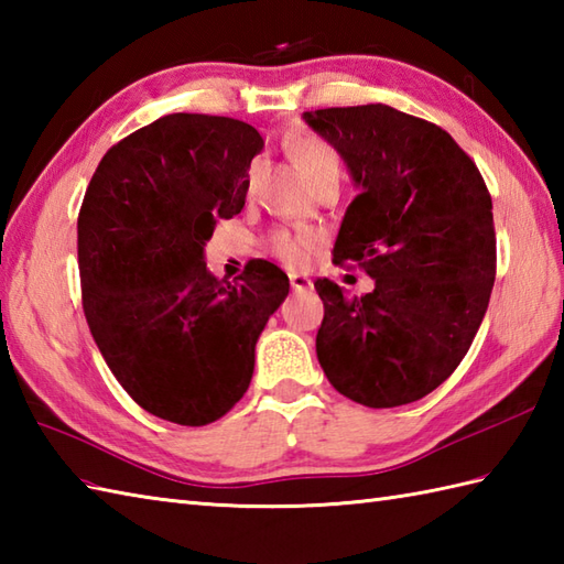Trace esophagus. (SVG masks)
Returning a JSON list of instances; mask_svg holds the SVG:
<instances>
[{
    "mask_svg": "<svg viewBox=\"0 0 564 564\" xmlns=\"http://www.w3.org/2000/svg\"><path fill=\"white\" fill-rule=\"evenodd\" d=\"M291 289H293L295 293L313 291V281H310L305 273H291Z\"/></svg>",
    "mask_w": 564,
    "mask_h": 564,
    "instance_id": "obj_1",
    "label": "esophagus"
}]
</instances>
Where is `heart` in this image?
I'll list each match as a JSON object with an SVG mask.
<instances>
[{
	"label": "heart",
	"instance_id": "b5f03b06",
	"mask_svg": "<svg viewBox=\"0 0 564 564\" xmlns=\"http://www.w3.org/2000/svg\"><path fill=\"white\" fill-rule=\"evenodd\" d=\"M293 158L295 162L303 166V172L310 176V182H317V178L327 176V174H341V160L339 154L329 148L327 142H322L317 138H301L293 142ZM259 176V162L249 166L247 174V188L251 191L257 184ZM315 235L310 232H289V230H275L271 235V249L273 254L283 259L291 267H301L305 263L310 249L315 247Z\"/></svg>",
	"mask_w": 564,
	"mask_h": 564
}]
</instances>
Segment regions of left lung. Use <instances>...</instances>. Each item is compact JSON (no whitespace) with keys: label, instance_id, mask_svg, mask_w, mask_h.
Returning <instances> with one entry per match:
<instances>
[{"label":"left lung","instance_id":"8db88e82","mask_svg":"<svg viewBox=\"0 0 564 564\" xmlns=\"http://www.w3.org/2000/svg\"><path fill=\"white\" fill-rule=\"evenodd\" d=\"M361 188L334 263H358L376 289L349 297L317 279V358L344 398L386 410L422 400L470 349L497 273L492 196L446 130L386 104L303 113Z\"/></svg>","mask_w":564,"mask_h":564}]
</instances>
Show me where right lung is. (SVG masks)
I'll return each instance as SVG.
<instances>
[{"label": "right lung", "mask_w": 564, "mask_h": 564, "mask_svg": "<svg viewBox=\"0 0 564 564\" xmlns=\"http://www.w3.org/2000/svg\"><path fill=\"white\" fill-rule=\"evenodd\" d=\"M261 148L245 121L170 113L116 142L84 194V317L123 390L166 422L206 426L242 400L259 334L289 295L271 261L232 283L203 261L215 225L245 208Z\"/></svg>", "instance_id": "right-lung-1"}]
</instances>
